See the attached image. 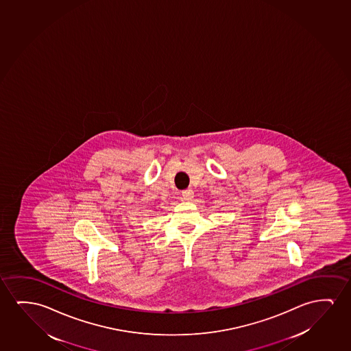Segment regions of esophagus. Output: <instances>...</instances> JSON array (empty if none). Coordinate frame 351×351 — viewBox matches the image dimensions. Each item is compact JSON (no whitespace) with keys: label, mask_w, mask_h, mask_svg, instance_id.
I'll list each match as a JSON object with an SVG mask.
<instances>
[{"label":"esophagus","mask_w":351,"mask_h":351,"mask_svg":"<svg viewBox=\"0 0 351 351\" xmlns=\"http://www.w3.org/2000/svg\"><path fill=\"white\" fill-rule=\"evenodd\" d=\"M182 197L185 201H190L191 198L193 197V191L191 189H186V190H183V193H182Z\"/></svg>","instance_id":"1"}]
</instances>
